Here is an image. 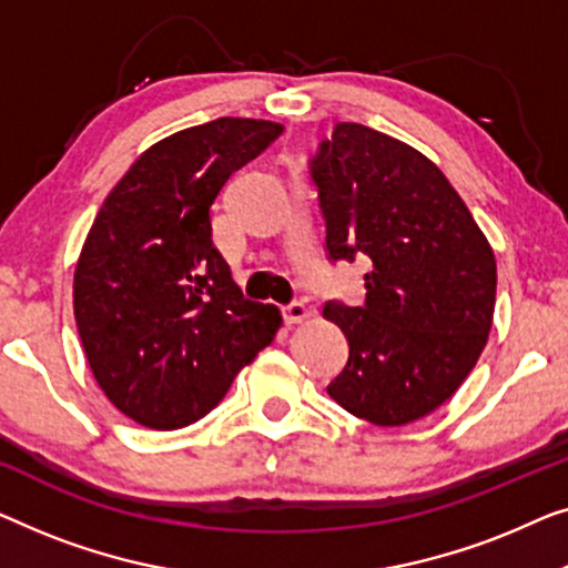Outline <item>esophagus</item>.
<instances>
[{"mask_svg": "<svg viewBox=\"0 0 568 568\" xmlns=\"http://www.w3.org/2000/svg\"><path fill=\"white\" fill-rule=\"evenodd\" d=\"M283 318H285V324H287V326L303 324V322H306V318H308V308L303 306V303L293 301L291 306H285V308H283Z\"/></svg>", "mask_w": 568, "mask_h": 568, "instance_id": "34e87169", "label": "esophagus"}]
</instances>
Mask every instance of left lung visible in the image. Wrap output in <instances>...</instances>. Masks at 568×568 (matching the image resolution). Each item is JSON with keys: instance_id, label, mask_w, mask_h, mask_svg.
Returning a JSON list of instances; mask_svg holds the SVG:
<instances>
[{"instance_id": "left-lung-1", "label": "left lung", "mask_w": 568, "mask_h": 568, "mask_svg": "<svg viewBox=\"0 0 568 568\" xmlns=\"http://www.w3.org/2000/svg\"><path fill=\"white\" fill-rule=\"evenodd\" d=\"M329 260L367 257L365 303L329 301L349 357L326 390L342 409L402 427L450 398L489 339L497 260L437 164L409 143L337 123L311 159Z\"/></svg>"}]
</instances>
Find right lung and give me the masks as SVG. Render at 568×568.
Here are the masks:
<instances>
[{
    "label": "right lung",
    "instance_id": "1",
    "mask_svg": "<svg viewBox=\"0 0 568 568\" xmlns=\"http://www.w3.org/2000/svg\"><path fill=\"white\" fill-rule=\"evenodd\" d=\"M281 123L219 118L166 135L110 190L74 270V318L94 381L151 429L203 419L281 329L242 295L211 239V205Z\"/></svg>",
    "mask_w": 568,
    "mask_h": 568
}]
</instances>
